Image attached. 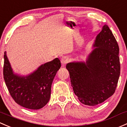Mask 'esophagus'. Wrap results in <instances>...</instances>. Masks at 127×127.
I'll list each match as a JSON object with an SVG mask.
<instances>
[{"label": "esophagus", "instance_id": "esophagus-1", "mask_svg": "<svg viewBox=\"0 0 127 127\" xmlns=\"http://www.w3.org/2000/svg\"><path fill=\"white\" fill-rule=\"evenodd\" d=\"M69 61H70V59H69V58L68 57H63L61 60V64H62L63 66L66 64L68 62H69Z\"/></svg>", "mask_w": 127, "mask_h": 127}]
</instances>
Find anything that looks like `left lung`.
I'll return each instance as SVG.
<instances>
[{
  "label": "left lung",
  "mask_w": 127,
  "mask_h": 127,
  "mask_svg": "<svg viewBox=\"0 0 127 127\" xmlns=\"http://www.w3.org/2000/svg\"><path fill=\"white\" fill-rule=\"evenodd\" d=\"M86 61L66 64L70 83L80 102L88 106L102 103L113 95L120 75L119 48L107 25L96 36Z\"/></svg>",
  "instance_id": "obj_1"
}]
</instances>
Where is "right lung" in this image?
Segmentation results:
<instances>
[{
	"label": "right lung",
	"instance_id": "add662e5",
	"mask_svg": "<svg viewBox=\"0 0 127 127\" xmlns=\"http://www.w3.org/2000/svg\"><path fill=\"white\" fill-rule=\"evenodd\" d=\"M61 67L58 58L41 64L27 75L13 71L6 52H4L3 78L10 95L17 103L26 108L39 109L50 100L55 76Z\"/></svg>",
	"mask_w": 127,
	"mask_h": 127
}]
</instances>
